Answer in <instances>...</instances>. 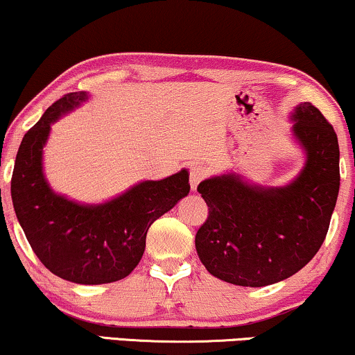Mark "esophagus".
I'll list each match as a JSON object with an SVG mask.
<instances>
[{"instance_id": "1", "label": "esophagus", "mask_w": 355, "mask_h": 355, "mask_svg": "<svg viewBox=\"0 0 355 355\" xmlns=\"http://www.w3.org/2000/svg\"><path fill=\"white\" fill-rule=\"evenodd\" d=\"M208 177V168L205 165H191L190 167V187L191 190H196L198 183Z\"/></svg>"}]
</instances>
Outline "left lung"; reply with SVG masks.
Wrapping results in <instances>:
<instances>
[{
    "label": "left lung",
    "instance_id": "8db88e82",
    "mask_svg": "<svg viewBox=\"0 0 355 355\" xmlns=\"http://www.w3.org/2000/svg\"><path fill=\"white\" fill-rule=\"evenodd\" d=\"M293 121L308 157L288 187L249 185L234 173L198 185L208 218L196 232V252L206 270L227 284L266 286L285 280L324 242L340 183L338 136L309 101L297 106Z\"/></svg>",
    "mask_w": 355,
    "mask_h": 355
}]
</instances>
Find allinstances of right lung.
<instances>
[{
  "label": "right lung",
  "mask_w": 355,
  "mask_h": 355,
  "mask_svg": "<svg viewBox=\"0 0 355 355\" xmlns=\"http://www.w3.org/2000/svg\"><path fill=\"white\" fill-rule=\"evenodd\" d=\"M67 93L22 137L11 177L17 221L40 262L64 280L100 285L128 277L146 249L150 224L190 191L188 172L142 182L105 205L85 206L55 195L42 173V147L58 116L87 100Z\"/></svg>",
  "instance_id": "right-lung-1"
}]
</instances>
